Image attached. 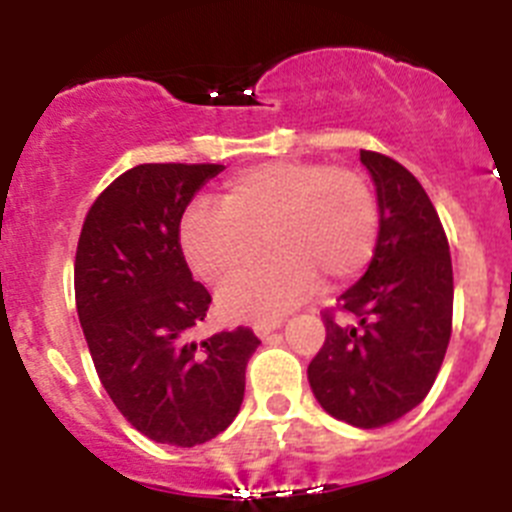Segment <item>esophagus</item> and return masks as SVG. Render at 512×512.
I'll use <instances>...</instances> for the list:
<instances>
[{"instance_id":"esophagus-1","label":"esophagus","mask_w":512,"mask_h":512,"mask_svg":"<svg viewBox=\"0 0 512 512\" xmlns=\"http://www.w3.org/2000/svg\"><path fill=\"white\" fill-rule=\"evenodd\" d=\"M284 320L282 318H266V320H259V323H253V333L259 338H266L269 333H274V330L282 328Z\"/></svg>"}]
</instances>
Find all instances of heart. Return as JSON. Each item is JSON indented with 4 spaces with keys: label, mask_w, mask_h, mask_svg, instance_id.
Instances as JSON below:
<instances>
[{
    "label": "heart",
    "mask_w": 512,
    "mask_h": 512,
    "mask_svg": "<svg viewBox=\"0 0 512 512\" xmlns=\"http://www.w3.org/2000/svg\"><path fill=\"white\" fill-rule=\"evenodd\" d=\"M264 240L272 256L242 275ZM179 241L205 282L242 275L217 295L228 318H271L312 295L320 277L343 284L372 264L379 207L359 171L323 161H271L233 176L220 205L194 202L182 217Z\"/></svg>",
    "instance_id": "heart-1"
}]
</instances>
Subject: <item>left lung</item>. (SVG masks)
<instances>
[{"label":"left lung","instance_id":"8db88e82","mask_svg":"<svg viewBox=\"0 0 512 512\" xmlns=\"http://www.w3.org/2000/svg\"><path fill=\"white\" fill-rule=\"evenodd\" d=\"M379 205V241L364 277L338 302L356 325L325 315V343L307 366L312 395L333 418L382 428L418 408L446 356L454 271L425 189L390 156L361 151Z\"/></svg>","mask_w":512,"mask_h":512}]
</instances>
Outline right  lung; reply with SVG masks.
<instances>
[{"label": "right lung", "instance_id": "right-lung-1", "mask_svg": "<svg viewBox=\"0 0 512 512\" xmlns=\"http://www.w3.org/2000/svg\"><path fill=\"white\" fill-rule=\"evenodd\" d=\"M220 164H140L104 189L79 235L76 312L99 382L143 436L197 446L235 420L246 364L259 348L251 328L202 343L212 297L184 261L179 223Z\"/></svg>", "mask_w": 512, "mask_h": 512}]
</instances>
